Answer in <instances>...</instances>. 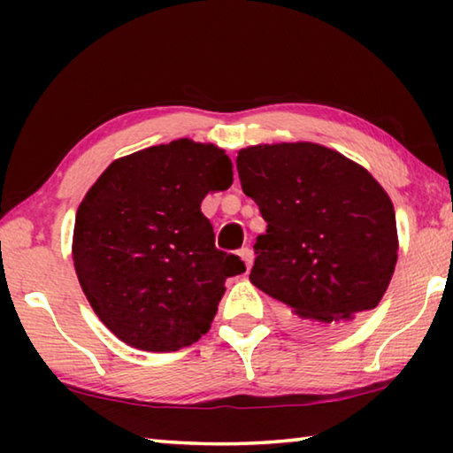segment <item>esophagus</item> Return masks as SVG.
<instances>
[{
	"label": "esophagus",
	"mask_w": 453,
	"mask_h": 453,
	"mask_svg": "<svg viewBox=\"0 0 453 453\" xmlns=\"http://www.w3.org/2000/svg\"><path fill=\"white\" fill-rule=\"evenodd\" d=\"M240 257H242V262L245 264V270H250L251 264H254V251H251L250 248H242Z\"/></svg>",
	"instance_id": "34e87169"
}]
</instances>
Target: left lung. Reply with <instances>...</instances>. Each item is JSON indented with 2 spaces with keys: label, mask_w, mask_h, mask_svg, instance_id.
<instances>
[{
  "label": "left lung",
  "mask_w": 453,
  "mask_h": 453,
  "mask_svg": "<svg viewBox=\"0 0 453 453\" xmlns=\"http://www.w3.org/2000/svg\"><path fill=\"white\" fill-rule=\"evenodd\" d=\"M237 173L267 221L256 288L319 334L378 308L400 242L392 199L365 167L326 145L283 142L237 151Z\"/></svg>",
  "instance_id": "8db88e82"
}]
</instances>
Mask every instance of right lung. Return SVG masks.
Masks as SVG:
<instances>
[{
    "label": "right lung",
    "mask_w": 453,
    "mask_h": 453,
    "mask_svg": "<svg viewBox=\"0 0 453 453\" xmlns=\"http://www.w3.org/2000/svg\"><path fill=\"white\" fill-rule=\"evenodd\" d=\"M232 159L188 137L111 162L75 213L72 257L91 310L127 346L178 351L210 332L226 280L202 199L234 181Z\"/></svg>",
    "instance_id": "obj_1"
}]
</instances>
